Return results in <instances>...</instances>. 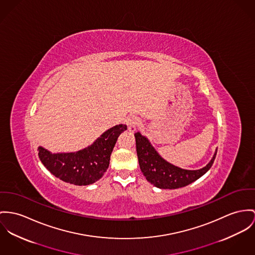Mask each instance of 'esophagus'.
<instances>
[{
    "instance_id": "esophagus-1",
    "label": "esophagus",
    "mask_w": 255,
    "mask_h": 255,
    "mask_svg": "<svg viewBox=\"0 0 255 255\" xmlns=\"http://www.w3.org/2000/svg\"><path fill=\"white\" fill-rule=\"evenodd\" d=\"M127 126H128V130L130 132H134L136 131L137 126L139 125V119L137 117L134 116H130L129 118H127Z\"/></svg>"
}]
</instances>
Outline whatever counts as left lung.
<instances>
[{"instance_id": "obj_1", "label": "left lung", "mask_w": 255, "mask_h": 255, "mask_svg": "<svg viewBox=\"0 0 255 255\" xmlns=\"http://www.w3.org/2000/svg\"><path fill=\"white\" fill-rule=\"evenodd\" d=\"M135 137L140 171L147 181L161 189H176L192 183L211 169L217 152L216 149L206 167L200 170H184L164 160L149 140L139 132L135 133Z\"/></svg>"}]
</instances>
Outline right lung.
<instances>
[{"mask_svg":"<svg viewBox=\"0 0 255 255\" xmlns=\"http://www.w3.org/2000/svg\"><path fill=\"white\" fill-rule=\"evenodd\" d=\"M125 130L126 125H116L103 133L91 145L77 152L51 153L39 146V159L53 176L65 182L75 185L92 184L109 168L118 137Z\"/></svg>","mask_w":255,"mask_h":255,"instance_id":"obj_1","label":"right lung"}]
</instances>
